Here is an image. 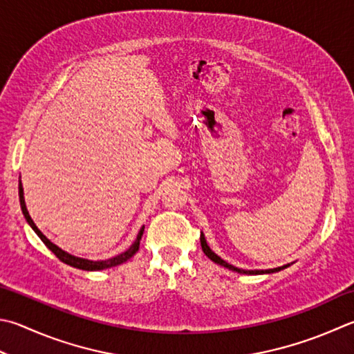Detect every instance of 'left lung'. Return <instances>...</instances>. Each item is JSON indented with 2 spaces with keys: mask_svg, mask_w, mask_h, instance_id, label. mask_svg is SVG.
I'll use <instances>...</instances> for the list:
<instances>
[{
  "mask_svg": "<svg viewBox=\"0 0 354 354\" xmlns=\"http://www.w3.org/2000/svg\"><path fill=\"white\" fill-rule=\"evenodd\" d=\"M200 243H202L203 252L212 260V262L220 265V266H225V268H228L231 271H236V272H239V274H252V276H254V274H271V272H277L281 270H285L286 266H290V263H286L283 266H277V268H271V270H243V268H237V266L228 263L226 260H223L222 257L217 256L216 252L209 248V245H208V242H206L203 232H202V236H200Z\"/></svg>",
  "mask_w": 354,
  "mask_h": 354,
  "instance_id": "left-lung-1",
  "label": "left lung"
}]
</instances>
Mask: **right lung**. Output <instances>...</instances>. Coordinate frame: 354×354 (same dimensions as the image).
<instances>
[{"label":"right lung","mask_w":354,"mask_h":354,"mask_svg":"<svg viewBox=\"0 0 354 354\" xmlns=\"http://www.w3.org/2000/svg\"><path fill=\"white\" fill-rule=\"evenodd\" d=\"M18 194H19V205H21V211L24 214L26 222L30 225V228L37 232V236L43 240V243L48 246V248L55 254L59 260H62L63 263L66 265H71L73 268H78V270H84V271H100V270H106V268H112V266H117V265H122L124 263L126 260H129L132 256L136 254L138 251V246H140V240H142L143 236V231H145V226H142L137 234L136 242L132 243L128 250L123 251L122 254H117L111 259H106V260H89V259H83V257H77L73 254H69L68 251H64L57 246L55 243H52L50 240L46 237L41 231L38 230V226L33 223L32 217L29 216V211L26 208V202H24V191H23V185H21V177H19V183H18Z\"/></svg>","instance_id":"obj_1"}]
</instances>
